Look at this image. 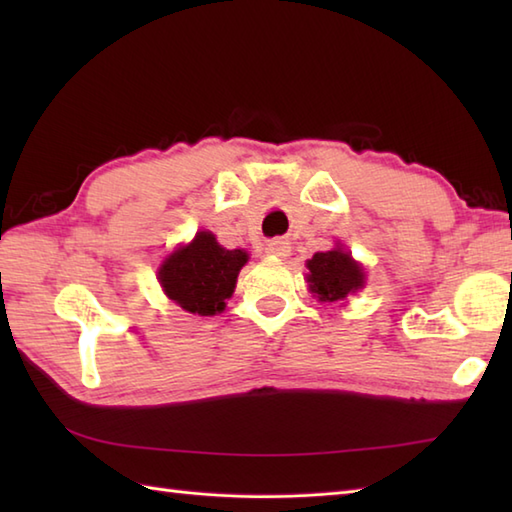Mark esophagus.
I'll return each instance as SVG.
<instances>
[{"label":"esophagus","mask_w":512,"mask_h":512,"mask_svg":"<svg viewBox=\"0 0 512 512\" xmlns=\"http://www.w3.org/2000/svg\"><path fill=\"white\" fill-rule=\"evenodd\" d=\"M266 253L273 255V257H288V253H290L288 239H284V237L270 239V242L266 244Z\"/></svg>","instance_id":"obj_1"}]
</instances>
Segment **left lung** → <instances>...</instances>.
<instances>
[{
	"label": "left lung",
	"mask_w": 512,
	"mask_h": 512,
	"mask_svg": "<svg viewBox=\"0 0 512 512\" xmlns=\"http://www.w3.org/2000/svg\"><path fill=\"white\" fill-rule=\"evenodd\" d=\"M308 270L310 290L319 297V301H341L358 288H363V268L343 248L317 253L308 262Z\"/></svg>",
	"instance_id": "8db88e82"
}]
</instances>
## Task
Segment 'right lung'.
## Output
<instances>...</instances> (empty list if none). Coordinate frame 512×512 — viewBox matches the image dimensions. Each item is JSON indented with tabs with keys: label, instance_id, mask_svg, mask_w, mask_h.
<instances>
[{
	"label": "right lung",
	"instance_id": "right-lung-1",
	"mask_svg": "<svg viewBox=\"0 0 512 512\" xmlns=\"http://www.w3.org/2000/svg\"><path fill=\"white\" fill-rule=\"evenodd\" d=\"M246 262L244 250H226L215 242V235L200 231L189 246L167 257L158 277L167 297L182 310L211 317L226 308L224 301L233 295Z\"/></svg>",
	"mask_w": 512,
	"mask_h": 512
}]
</instances>
